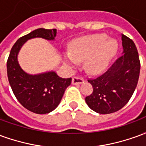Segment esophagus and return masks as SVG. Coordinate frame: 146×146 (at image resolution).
Wrapping results in <instances>:
<instances>
[{
  "label": "esophagus",
  "instance_id": "obj_1",
  "mask_svg": "<svg viewBox=\"0 0 146 146\" xmlns=\"http://www.w3.org/2000/svg\"><path fill=\"white\" fill-rule=\"evenodd\" d=\"M84 83V79L79 76H73L72 79V84H80Z\"/></svg>",
  "mask_w": 146,
  "mask_h": 146
}]
</instances>
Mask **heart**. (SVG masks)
Segmentation results:
<instances>
[{
    "label": "heart",
    "mask_w": 146,
    "mask_h": 146,
    "mask_svg": "<svg viewBox=\"0 0 146 146\" xmlns=\"http://www.w3.org/2000/svg\"><path fill=\"white\" fill-rule=\"evenodd\" d=\"M107 38L106 34H96L76 40L70 46V54L64 56L66 63L73 66L77 62L85 59L87 71L92 73L101 72L118 49L117 42Z\"/></svg>",
    "instance_id": "b5f03b06"
}]
</instances>
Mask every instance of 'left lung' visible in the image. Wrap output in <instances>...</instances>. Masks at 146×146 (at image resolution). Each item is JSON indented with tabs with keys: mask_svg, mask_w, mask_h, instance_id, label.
I'll list each match as a JSON object with an SVG mask.
<instances>
[{
	"mask_svg": "<svg viewBox=\"0 0 146 146\" xmlns=\"http://www.w3.org/2000/svg\"><path fill=\"white\" fill-rule=\"evenodd\" d=\"M123 54L104 73L88 79L93 92L85 98L89 107L101 114H109L122 109L131 98L138 84L140 60L135 43L122 34Z\"/></svg>",
	"mask_w": 146,
	"mask_h": 146,
	"instance_id": "1",
	"label": "left lung"
}]
</instances>
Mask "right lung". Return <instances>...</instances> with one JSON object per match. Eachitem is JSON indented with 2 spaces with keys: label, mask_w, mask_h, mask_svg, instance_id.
<instances>
[{
  "label": "right lung",
  "mask_w": 146,
  "mask_h": 146,
  "mask_svg": "<svg viewBox=\"0 0 146 146\" xmlns=\"http://www.w3.org/2000/svg\"><path fill=\"white\" fill-rule=\"evenodd\" d=\"M56 33V29L40 28L22 36L11 48L7 61L8 81L15 98L23 107L36 114H46L57 107L72 78L59 77L53 71L37 75L27 74L19 65L17 55L28 40L35 37L54 40Z\"/></svg>",
  "instance_id": "1"
}]
</instances>
